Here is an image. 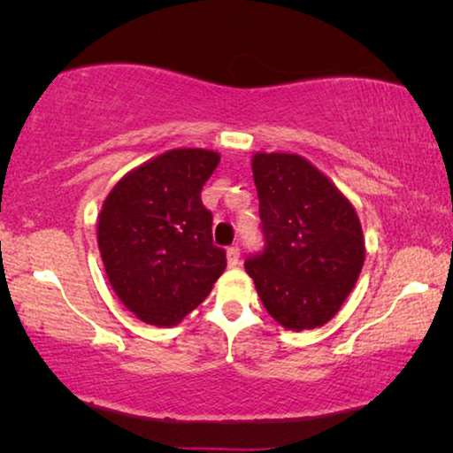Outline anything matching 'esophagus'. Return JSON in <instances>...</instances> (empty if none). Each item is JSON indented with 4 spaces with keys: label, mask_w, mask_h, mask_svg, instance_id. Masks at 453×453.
I'll return each instance as SVG.
<instances>
[{
    "label": "esophagus",
    "mask_w": 453,
    "mask_h": 453,
    "mask_svg": "<svg viewBox=\"0 0 453 453\" xmlns=\"http://www.w3.org/2000/svg\"><path fill=\"white\" fill-rule=\"evenodd\" d=\"M239 257H241V253H239L237 247H231V250H226L228 268H234V265H239Z\"/></svg>",
    "instance_id": "1"
}]
</instances>
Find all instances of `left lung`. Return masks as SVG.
I'll return each mask as SVG.
<instances>
[{
    "mask_svg": "<svg viewBox=\"0 0 453 453\" xmlns=\"http://www.w3.org/2000/svg\"><path fill=\"white\" fill-rule=\"evenodd\" d=\"M253 181L265 237L245 262L265 311L290 332L327 324L352 293L365 237L352 202L295 152H256Z\"/></svg>",
    "mask_w": 453,
    "mask_h": 453,
    "instance_id": "1",
    "label": "left lung"
}]
</instances>
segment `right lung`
<instances>
[{"mask_svg":"<svg viewBox=\"0 0 453 453\" xmlns=\"http://www.w3.org/2000/svg\"><path fill=\"white\" fill-rule=\"evenodd\" d=\"M219 163L214 150L175 148L126 173L104 197L96 225L104 272L144 324H181L226 268L200 197Z\"/></svg>","mask_w":453,"mask_h":453,"instance_id":"obj_1","label":"right lung"}]
</instances>
